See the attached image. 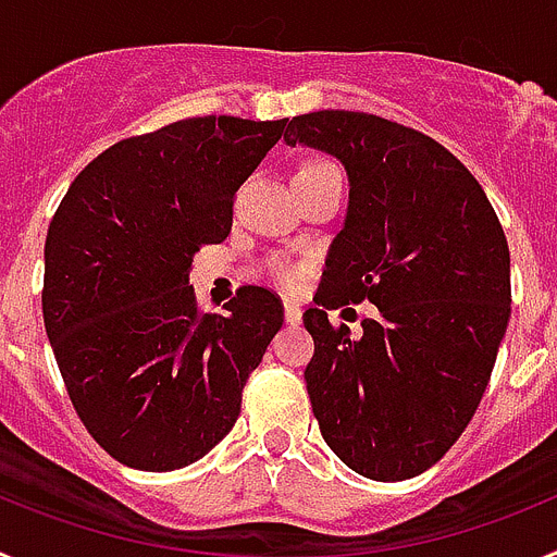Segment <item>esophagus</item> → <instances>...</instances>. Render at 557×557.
<instances>
[{
	"label": "esophagus",
	"mask_w": 557,
	"mask_h": 557,
	"mask_svg": "<svg viewBox=\"0 0 557 557\" xmlns=\"http://www.w3.org/2000/svg\"><path fill=\"white\" fill-rule=\"evenodd\" d=\"M301 321H304L301 307H298V304H284V323L295 329V326H301Z\"/></svg>",
	"instance_id": "1"
}]
</instances>
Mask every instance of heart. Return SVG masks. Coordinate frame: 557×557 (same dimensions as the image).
<instances>
[{"label": "heart", "instance_id": "1", "mask_svg": "<svg viewBox=\"0 0 557 557\" xmlns=\"http://www.w3.org/2000/svg\"><path fill=\"white\" fill-rule=\"evenodd\" d=\"M314 166H326V161H309V164H304L298 172L314 170ZM270 273L275 275V282L282 284V287H287V289H293L295 284H298V270H295L293 264H287V262H273V264H270Z\"/></svg>", "mask_w": 557, "mask_h": 557}]
</instances>
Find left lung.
<instances>
[{
  "label": "left lung",
  "mask_w": 557,
  "mask_h": 557,
  "mask_svg": "<svg viewBox=\"0 0 557 557\" xmlns=\"http://www.w3.org/2000/svg\"><path fill=\"white\" fill-rule=\"evenodd\" d=\"M287 145L329 152L348 209L321 282L327 308L377 304L359 341L304 312L307 391L329 449L368 480H410L469 426L510 321V250L482 186L435 139L357 111L293 116Z\"/></svg>",
  "instance_id": "8db88e82"
}]
</instances>
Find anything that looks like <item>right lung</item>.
Here are the masks:
<instances>
[{
	"label": "right lung",
	"mask_w": 557,
	"mask_h": 557,
	"mask_svg": "<svg viewBox=\"0 0 557 557\" xmlns=\"http://www.w3.org/2000/svg\"><path fill=\"white\" fill-rule=\"evenodd\" d=\"M287 120L191 116L122 139L72 181L44 245V326L69 398L131 469L172 471L236 424L248 373L284 323L270 289L203 314L200 245L223 243L236 189Z\"/></svg>",
	"instance_id": "1"
}]
</instances>
